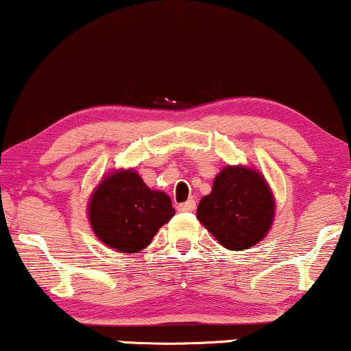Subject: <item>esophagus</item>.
I'll list each match as a JSON object with an SVG mask.
<instances>
[{
  "label": "esophagus",
  "mask_w": 351,
  "mask_h": 351,
  "mask_svg": "<svg viewBox=\"0 0 351 351\" xmlns=\"http://www.w3.org/2000/svg\"><path fill=\"white\" fill-rule=\"evenodd\" d=\"M194 208H196V201H193V199H191V201L180 204L178 206L180 212H194Z\"/></svg>",
  "instance_id": "obj_1"
}]
</instances>
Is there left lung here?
I'll return each instance as SVG.
<instances>
[{
    "instance_id": "obj_1",
    "label": "left lung",
    "mask_w": 351,
    "mask_h": 351,
    "mask_svg": "<svg viewBox=\"0 0 351 351\" xmlns=\"http://www.w3.org/2000/svg\"><path fill=\"white\" fill-rule=\"evenodd\" d=\"M196 215L223 247L250 250L272 228L274 193L257 168L227 165L214 178L210 194L201 199Z\"/></svg>"
}]
</instances>
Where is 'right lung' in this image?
<instances>
[{
    "label": "right lung",
    "instance_id": "obj_1",
    "mask_svg": "<svg viewBox=\"0 0 351 351\" xmlns=\"http://www.w3.org/2000/svg\"><path fill=\"white\" fill-rule=\"evenodd\" d=\"M95 237L114 251L137 252L150 245L158 228L175 215L171 199L150 189L132 168L101 176L87 204Z\"/></svg>",
    "mask_w": 351,
    "mask_h": 351
}]
</instances>
